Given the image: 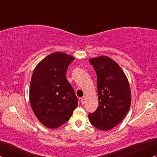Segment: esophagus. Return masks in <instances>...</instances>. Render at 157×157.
I'll return each instance as SVG.
<instances>
[{
  "label": "esophagus",
  "mask_w": 157,
  "mask_h": 157,
  "mask_svg": "<svg viewBox=\"0 0 157 157\" xmlns=\"http://www.w3.org/2000/svg\"><path fill=\"white\" fill-rule=\"evenodd\" d=\"M85 100H86V96H83L82 98H81V103L82 105L85 103Z\"/></svg>",
  "instance_id": "34e87169"
}]
</instances>
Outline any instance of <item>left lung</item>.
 Listing matches in <instances>:
<instances>
[{
  "instance_id": "8db88e82",
  "label": "left lung",
  "mask_w": 157,
  "mask_h": 157,
  "mask_svg": "<svg viewBox=\"0 0 157 157\" xmlns=\"http://www.w3.org/2000/svg\"><path fill=\"white\" fill-rule=\"evenodd\" d=\"M97 75L98 106L89 113L91 123L100 130L111 129L123 121L131 105V91L125 74L115 61L100 56L89 59Z\"/></svg>"
}]
</instances>
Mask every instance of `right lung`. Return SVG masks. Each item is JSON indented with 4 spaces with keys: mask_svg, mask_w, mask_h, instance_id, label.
Returning a JSON list of instances; mask_svg holds the SVG:
<instances>
[{
    "mask_svg": "<svg viewBox=\"0 0 157 157\" xmlns=\"http://www.w3.org/2000/svg\"><path fill=\"white\" fill-rule=\"evenodd\" d=\"M73 57L53 52L34 68L30 89V102L34 114L46 127L55 129L66 123L78 107V98L66 79Z\"/></svg>",
    "mask_w": 157,
    "mask_h": 157,
    "instance_id": "right-lung-1",
    "label": "right lung"
}]
</instances>
